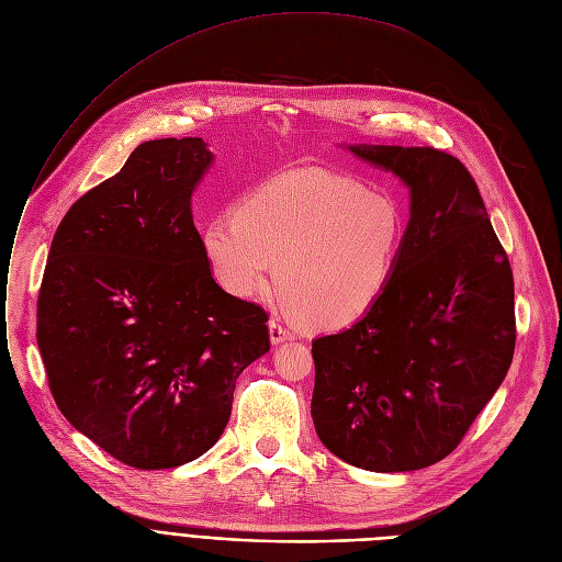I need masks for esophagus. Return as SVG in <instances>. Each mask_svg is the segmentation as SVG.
<instances>
[{"label":"esophagus","mask_w":562,"mask_h":562,"mask_svg":"<svg viewBox=\"0 0 562 562\" xmlns=\"http://www.w3.org/2000/svg\"><path fill=\"white\" fill-rule=\"evenodd\" d=\"M268 328H270V341L274 344V347H277V344H281V341L292 339V333L279 319H270Z\"/></svg>","instance_id":"34e87169"}]
</instances>
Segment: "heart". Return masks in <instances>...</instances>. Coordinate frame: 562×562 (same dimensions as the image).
Wrapping results in <instances>:
<instances>
[{
	"mask_svg": "<svg viewBox=\"0 0 562 562\" xmlns=\"http://www.w3.org/2000/svg\"><path fill=\"white\" fill-rule=\"evenodd\" d=\"M403 215L392 198L326 170H292L247 191L234 215L200 232L206 266L223 290L247 299L277 261L283 304L319 328L362 317L392 279Z\"/></svg>",
	"mask_w": 562,
	"mask_h": 562,
	"instance_id": "obj_1",
	"label": "heart"
}]
</instances>
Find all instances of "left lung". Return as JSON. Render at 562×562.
Segmentation results:
<instances>
[{"mask_svg":"<svg viewBox=\"0 0 562 562\" xmlns=\"http://www.w3.org/2000/svg\"><path fill=\"white\" fill-rule=\"evenodd\" d=\"M409 189L390 283L349 328L313 339L319 441L371 472L448 457L513 360L508 256L465 166L435 148L347 146Z\"/></svg>","mask_w":562,"mask_h":562,"instance_id":"8db88e82","label":"left lung"}]
</instances>
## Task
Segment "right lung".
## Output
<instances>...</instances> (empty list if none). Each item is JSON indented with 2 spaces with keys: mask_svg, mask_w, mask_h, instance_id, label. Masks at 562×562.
Here are the masks:
<instances>
[{
  "mask_svg": "<svg viewBox=\"0 0 562 562\" xmlns=\"http://www.w3.org/2000/svg\"><path fill=\"white\" fill-rule=\"evenodd\" d=\"M200 137L144 142L65 213L37 296V349L65 418L114 459L178 468L227 427L270 351L268 313L213 281L191 195Z\"/></svg>",
  "mask_w": 562,
  "mask_h": 562,
  "instance_id": "1",
  "label": "right lung"
}]
</instances>
